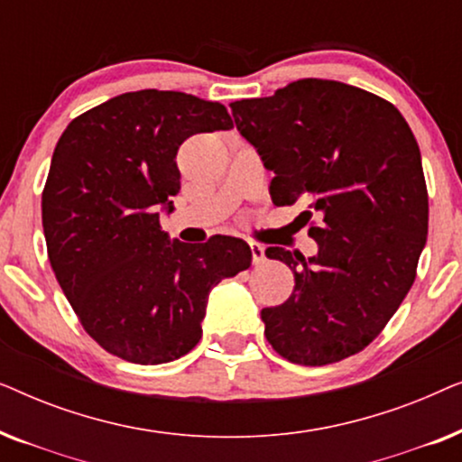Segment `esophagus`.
I'll return each instance as SVG.
<instances>
[{
    "mask_svg": "<svg viewBox=\"0 0 462 462\" xmlns=\"http://www.w3.org/2000/svg\"><path fill=\"white\" fill-rule=\"evenodd\" d=\"M250 252H252V263H254V264L264 263V245L256 244V242H250Z\"/></svg>",
    "mask_w": 462,
    "mask_h": 462,
    "instance_id": "esophagus-1",
    "label": "esophagus"
}]
</instances>
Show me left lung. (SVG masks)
<instances>
[{
	"label": "left lung",
	"mask_w": 462,
	"mask_h": 462,
	"mask_svg": "<svg viewBox=\"0 0 462 462\" xmlns=\"http://www.w3.org/2000/svg\"><path fill=\"white\" fill-rule=\"evenodd\" d=\"M245 141L273 172L275 206L307 204L318 254L267 248L294 292L261 311L264 337L288 362L326 365L365 349L416 277L429 198L419 143L389 100L332 79H299L273 97L231 103ZM299 217V218H300Z\"/></svg>",
	"instance_id": "8db88e82"
}]
</instances>
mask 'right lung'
I'll return each mask as SVG.
<instances>
[{
    "label": "right lung",
    "mask_w": 462,
    "mask_h": 462,
    "mask_svg": "<svg viewBox=\"0 0 462 462\" xmlns=\"http://www.w3.org/2000/svg\"><path fill=\"white\" fill-rule=\"evenodd\" d=\"M231 128L225 105L138 90L81 113L56 143L42 193L50 264L84 330L125 362L191 351L210 290L250 267L244 239L170 242L160 225L180 191V144Z\"/></svg>",
    "instance_id": "obj_1"
}]
</instances>
